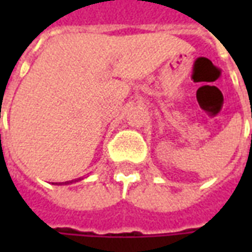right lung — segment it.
<instances>
[{
	"mask_svg": "<svg viewBox=\"0 0 252 252\" xmlns=\"http://www.w3.org/2000/svg\"><path fill=\"white\" fill-rule=\"evenodd\" d=\"M78 181H81V178H78V180H72V181H67V182H61V184H57V185H70L72 182H78Z\"/></svg>",
	"mask_w": 252,
	"mask_h": 252,
	"instance_id": "right-lung-1",
	"label": "right lung"
}]
</instances>
